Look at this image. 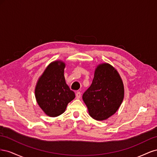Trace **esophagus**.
I'll list each match as a JSON object with an SVG mask.
<instances>
[{
  "mask_svg": "<svg viewBox=\"0 0 157 157\" xmlns=\"http://www.w3.org/2000/svg\"><path fill=\"white\" fill-rule=\"evenodd\" d=\"M80 97H81V93H80V92H77V93H76V98H77V99H79Z\"/></svg>",
  "mask_w": 157,
  "mask_h": 157,
  "instance_id": "obj_1",
  "label": "esophagus"
}]
</instances>
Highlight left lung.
I'll return each mask as SVG.
<instances>
[{
    "label": "left lung",
    "instance_id": "8db88e82",
    "mask_svg": "<svg viewBox=\"0 0 157 157\" xmlns=\"http://www.w3.org/2000/svg\"><path fill=\"white\" fill-rule=\"evenodd\" d=\"M124 85L117 71L108 63L99 65L92 83L82 95L90 117L103 121L115 114L124 99Z\"/></svg>",
    "mask_w": 157,
    "mask_h": 157
}]
</instances>
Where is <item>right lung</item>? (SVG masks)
I'll use <instances>...</instances> for the list:
<instances>
[{"label":"right lung","instance_id":"obj_1","mask_svg":"<svg viewBox=\"0 0 157 157\" xmlns=\"http://www.w3.org/2000/svg\"><path fill=\"white\" fill-rule=\"evenodd\" d=\"M63 61H56L46 67L38 80L35 98L47 115L58 117L63 113L67 104L75 98V92L65 82Z\"/></svg>","mask_w":157,"mask_h":157}]
</instances>
